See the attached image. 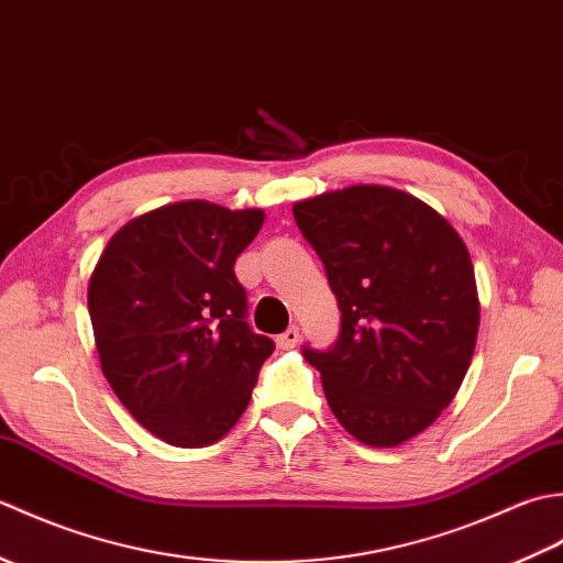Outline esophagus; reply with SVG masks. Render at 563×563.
<instances>
[{
	"instance_id": "34e87169",
	"label": "esophagus",
	"mask_w": 563,
	"mask_h": 563,
	"mask_svg": "<svg viewBox=\"0 0 563 563\" xmlns=\"http://www.w3.org/2000/svg\"><path fill=\"white\" fill-rule=\"evenodd\" d=\"M297 343H300V329H297V327H290L288 331L280 333V336H278V349H283V351L295 349Z\"/></svg>"
}]
</instances>
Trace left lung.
Here are the masks:
<instances>
[{
    "instance_id": "1",
    "label": "left lung",
    "mask_w": 563,
    "mask_h": 563,
    "mask_svg": "<svg viewBox=\"0 0 563 563\" xmlns=\"http://www.w3.org/2000/svg\"><path fill=\"white\" fill-rule=\"evenodd\" d=\"M341 309L339 341L305 349L349 433L397 448L448 409L470 369L479 292L462 236L423 200L349 186L292 206Z\"/></svg>"
}]
</instances>
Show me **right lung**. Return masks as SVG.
Instances as JSON below:
<instances>
[{"label":"right lung","instance_id":"right-lung-1","mask_svg":"<svg viewBox=\"0 0 563 563\" xmlns=\"http://www.w3.org/2000/svg\"><path fill=\"white\" fill-rule=\"evenodd\" d=\"M263 210L181 200L125 222L89 278L106 379L152 435L206 448L246 411L275 343L246 324L234 261Z\"/></svg>","mask_w":563,"mask_h":563}]
</instances>
